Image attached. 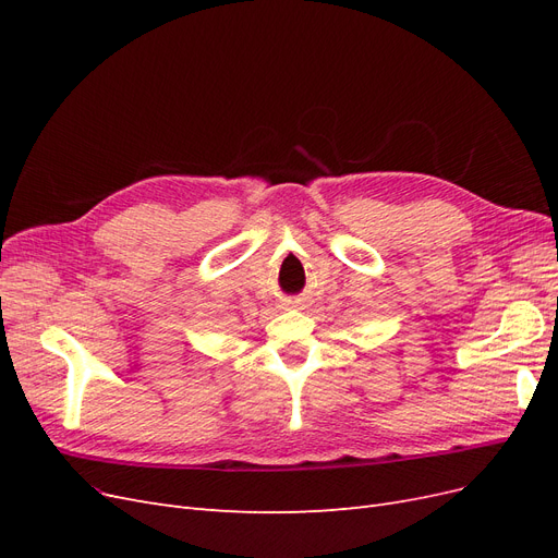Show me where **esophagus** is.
<instances>
[{"instance_id":"obj_1","label":"esophagus","mask_w":558,"mask_h":558,"mask_svg":"<svg viewBox=\"0 0 558 558\" xmlns=\"http://www.w3.org/2000/svg\"><path fill=\"white\" fill-rule=\"evenodd\" d=\"M291 305H293V307H300V300H295V302H291Z\"/></svg>"}]
</instances>
